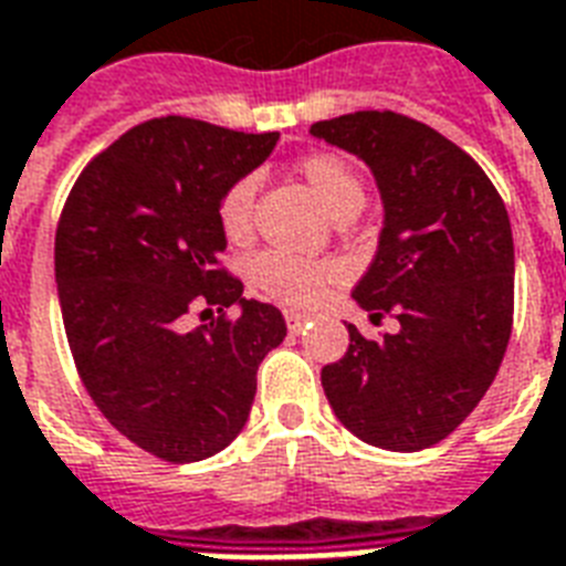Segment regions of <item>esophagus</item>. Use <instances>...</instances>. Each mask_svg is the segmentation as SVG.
Returning <instances> with one entry per match:
<instances>
[{"label": "esophagus", "mask_w": 566, "mask_h": 566, "mask_svg": "<svg viewBox=\"0 0 566 566\" xmlns=\"http://www.w3.org/2000/svg\"><path fill=\"white\" fill-rule=\"evenodd\" d=\"M284 319H287V328H291L293 335H300L302 328L311 326L308 314H300V311H287V314H284Z\"/></svg>", "instance_id": "1"}]
</instances>
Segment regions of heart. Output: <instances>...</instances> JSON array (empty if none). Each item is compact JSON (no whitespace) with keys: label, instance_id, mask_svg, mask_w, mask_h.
<instances>
[{"label":"heart","instance_id":"b5f03b06","mask_svg":"<svg viewBox=\"0 0 566 566\" xmlns=\"http://www.w3.org/2000/svg\"><path fill=\"white\" fill-rule=\"evenodd\" d=\"M296 172L308 181L319 202L328 211L358 213L364 205V181L353 170V164L335 153H311L296 161ZM255 176H240L222 190L217 202V222H220L222 238L231 243H243L252 234V213H255ZM340 279V266L335 261H314V258H300L279 249L258 252L249 261V284L258 293H264L266 300L282 302L291 308H308L323 296L326 284Z\"/></svg>","mask_w":566,"mask_h":566}]
</instances>
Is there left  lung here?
I'll return each instance as SVG.
<instances>
[{
  "instance_id": "1",
  "label": "left lung",
  "mask_w": 566,
  "mask_h": 566,
  "mask_svg": "<svg viewBox=\"0 0 566 566\" xmlns=\"http://www.w3.org/2000/svg\"><path fill=\"white\" fill-rule=\"evenodd\" d=\"M311 135L370 164L385 229L353 296L373 319L396 317L381 340L349 326V349L319 378L337 420L390 452L452 434L496 378L514 323V240L488 172L420 119L355 111Z\"/></svg>"
}]
</instances>
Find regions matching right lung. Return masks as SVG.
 <instances>
[{"mask_svg":"<svg viewBox=\"0 0 566 566\" xmlns=\"http://www.w3.org/2000/svg\"><path fill=\"white\" fill-rule=\"evenodd\" d=\"M275 140L279 132L176 114L146 119L84 167L57 220V300L75 370L123 438L170 464L238 438L258 364L287 335L275 305L243 300L220 261L217 222L222 190ZM211 310L218 317L205 321ZM188 313L200 314L196 329L184 326Z\"/></svg>","mask_w":566,"mask_h":566,"instance_id":"1","label":"right lung"}]
</instances>
